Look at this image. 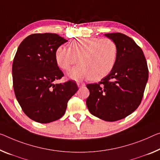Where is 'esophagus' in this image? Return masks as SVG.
Wrapping results in <instances>:
<instances>
[{
  "label": "esophagus",
  "mask_w": 160,
  "mask_h": 160,
  "mask_svg": "<svg viewBox=\"0 0 160 160\" xmlns=\"http://www.w3.org/2000/svg\"><path fill=\"white\" fill-rule=\"evenodd\" d=\"M77 85H78V87H85V83H80V82H78V83H77Z\"/></svg>",
  "instance_id": "34e87169"
}]
</instances>
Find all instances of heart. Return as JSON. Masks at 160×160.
Returning a JSON list of instances; mask_svg holds the SVG:
<instances>
[{"instance_id":"obj_1","label":"heart","mask_w":160,"mask_h":160,"mask_svg":"<svg viewBox=\"0 0 160 160\" xmlns=\"http://www.w3.org/2000/svg\"><path fill=\"white\" fill-rule=\"evenodd\" d=\"M68 47L58 46L55 59L61 68L67 71L78 58L79 63L68 73L77 81L87 78L91 81L102 79L112 72L117 59V44L111 38H78L70 43Z\"/></svg>"}]
</instances>
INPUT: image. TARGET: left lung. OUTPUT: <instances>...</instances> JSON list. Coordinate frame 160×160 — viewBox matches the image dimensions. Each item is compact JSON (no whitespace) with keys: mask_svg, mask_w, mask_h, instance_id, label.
Here are the masks:
<instances>
[{"mask_svg":"<svg viewBox=\"0 0 160 160\" xmlns=\"http://www.w3.org/2000/svg\"><path fill=\"white\" fill-rule=\"evenodd\" d=\"M118 46L112 72L99 83H89L87 106L91 114L107 122L124 119L139 107L148 80V68L141 48L121 33H106Z\"/></svg>","mask_w":160,"mask_h":160,"instance_id":"1","label":"left lung"}]
</instances>
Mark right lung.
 Returning <instances> with one entry per match:
<instances>
[{
	"label": "right lung",
	"instance_id": "1",
	"mask_svg": "<svg viewBox=\"0 0 160 160\" xmlns=\"http://www.w3.org/2000/svg\"><path fill=\"white\" fill-rule=\"evenodd\" d=\"M67 41L56 33H34L18 46L12 66L13 89L23 112L33 121L46 124L60 119L78 91L73 81L53 83L63 77L56 50Z\"/></svg>",
	"mask_w": 160,
	"mask_h": 160
}]
</instances>
